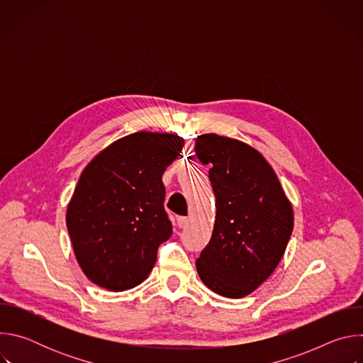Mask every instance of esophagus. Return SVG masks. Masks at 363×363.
Wrapping results in <instances>:
<instances>
[{
  "mask_svg": "<svg viewBox=\"0 0 363 363\" xmlns=\"http://www.w3.org/2000/svg\"><path fill=\"white\" fill-rule=\"evenodd\" d=\"M177 221H178V227L179 228H185L188 225V223H189V220L186 217H178Z\"/></svg>",
  "mask_w": 363,
  "mask_h": 363,
  "instance_id": "1",
  "label": "esophagus"
}]
</instances>
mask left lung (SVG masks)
Wrapping results in <instances>:
<instances>
[{"mask_svg": "<svg viewBox=\"0 0 363 363\" xmlns=\"http://www.w3.org/2000/svg\"><path fill=\"white\" fill-rule=\"evenodd\" d=\"M195 153L210 165L217 208L196 272L214 293L241 298L279 266L293 231L291 203L270 164L250 145L205 133L196 138Z\"/></svg>", "mask_w": 363, "mask_h": 363, "instance_id": "8db88e82", "label": "left lung"}]
</instances>
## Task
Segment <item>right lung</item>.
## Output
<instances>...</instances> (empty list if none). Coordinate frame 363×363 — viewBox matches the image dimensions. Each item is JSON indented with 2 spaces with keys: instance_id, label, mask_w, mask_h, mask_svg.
<instances>
[{
  "instance_id": "obj_1",
  "label": "right lung",
  "mask_w": 363,
  "mask_h": 363,
  "mask_svg": "<svg viewBox=\"0 0 363 363\" xmlns=\"http://www.w3.org/2000/svg\"><path fill=\"white\" fill-rule=\"evenodd\" d=\"M182 146L178 135L136 132L83 169L66 224L76 260L94 284L123 291L147 279L158 247L172 234L162 175Z\"/></svg>"
}]
</instances>
